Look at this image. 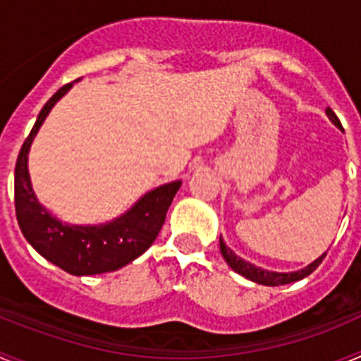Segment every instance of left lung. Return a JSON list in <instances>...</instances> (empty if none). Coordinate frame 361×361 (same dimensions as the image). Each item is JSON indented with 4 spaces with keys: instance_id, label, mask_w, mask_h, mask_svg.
Listing matches in <instances>:
<instances>
[{
    "instance_id": "obj_1",
    "label": "left lung",
    "mask_w": 361,
    "mask_h": 361,
    "mask_svg": "<svg viewBox=\"0 0 361 361\" xmlns=\"http://www.w3.org/2000/svg\"><path fill=\"white\" fill-rule=\"evenodd\" d=\"M325 114H327V117H329L331 123L336 126V128L342 130V124H340V121H338L336 114H334L331 108H327L325 110ZM220 253H222V257H224V260L228 262V266L231 267L235 273H238V275H242L244 279L251 280V282L255 283H260V286H271V288H275V286H283V283H293V282H298V280L305 279V276H309L312 273V271L317 269L318 266L322 264V260H324V257L327 253L320 255V257L314 260V262H311L309 266L302 267V269L298 271H289V273H279V271H267V269H262V267L255 266V264L247 262V260H244L242 257H238V255L233 253V250H229L228 245H226V242L222 240V237H220Z\"/></svg>"
}]
</instances>
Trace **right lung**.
I'll list each match as a JSON object with an SVG mask.
<instances>
[{
	"mask_svg": "<svg viewBox=\"0 0 361 361\" xmlns=\"http://www.w3.org/2000/svg\"><path fill=\"white\" fill-rule=\"evenodd\" d=\"M72 86L68 82L49 99L21 146L14 173L16 216L28 244L54 266L75 276L101 275L124 267L155 242L183 180L149 190L128 212L103 224H68L54 216L32 190L28 152L50 110Z\"/></svg>",
	"mask_w": 361,
	"mask_h": 361,
	"instance_id": "1",
	"label": "right lung"
}]
</instances>
